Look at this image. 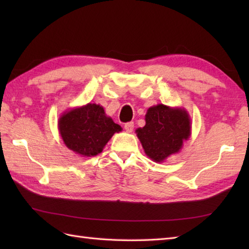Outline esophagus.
<instances>
[{"label": "esophagus", "mask_w": 249, "mask_h": 249, "mask_svg": "<svg viewBox=\"0 0 249 249\" xmlns=\"http://www.w3.org/2000/svg\"><path fill=\"white\" fill-rule=\"evenodd\" d=\"M124 128H125L126 131H127V133H131V131L134 130V123H133V122H129V123H126V124L124 125Z\"/></svg>", "instance_id": "34e87169"}]
</instances>
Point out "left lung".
Returning a JSON list of instances; mask_svg holds the SVG:
<instances>
[{
  "instance_id": "1",
  "label": "left lung",
  "mask_w": 249,
  "mask_h": 249,
  "mask_svg": "<svg viewBox=\"0 0 249 249\" xmlns=\"http://www.w3.org/2000/svg\"><path fill=\"white\" fill-rule=\"evenodd\" d=\"M144 153L155 162H163L178 154L183 142L192 134V122L187 110L158 104L145 114V125L136 129Z\"/></svg>"
}]
</instances>
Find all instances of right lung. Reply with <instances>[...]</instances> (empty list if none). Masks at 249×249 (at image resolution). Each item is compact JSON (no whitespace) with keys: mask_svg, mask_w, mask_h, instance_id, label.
Listing matches in <instances>:
<instances>
[{"mask_svg":"<svg viewBox=\"0 0 249 249\" xmlns=\"http://www.w3.org/2000/svg\"><path fill=\"white\" fill-rule=\"evenodd\" d=\"M57 128L68 149L84 157L100 154L112 136L122 130L104 107L91 103L63 112Z\"/></svg>","mask_w":249,"mask_h":249,"instance_id":"obj_1","label":"right lung"}]
</instances>
